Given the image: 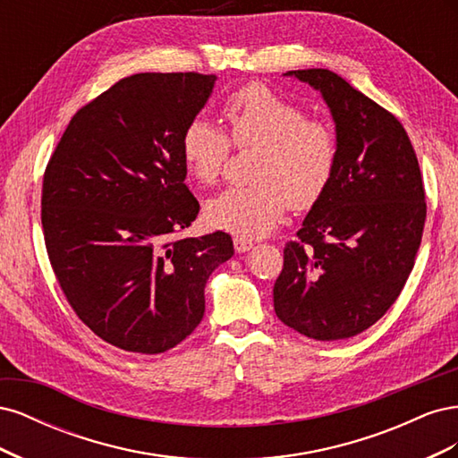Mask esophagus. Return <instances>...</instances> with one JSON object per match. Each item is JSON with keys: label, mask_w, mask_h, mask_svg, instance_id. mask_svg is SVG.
Segmentation results:
<instances>
[{"label": "esophagus", "mask_w": 458, "mask_h": 458, "mask_svg": "<svg viewBox=\"0 0 458 458\" xmlns=\"http://www.w3.org/2000/svg\"><path fill=\"white\" fill-rule=\"evenodd\" d=\"M233 242H234V250H237L239 254H242V252H246V250H250V248L254 246L252 241L242 239V237H234Z\"/></svg>", "instance_id": "34e87169"}]
</instances>
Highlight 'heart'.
<instances>
[{
	"instance_id": "1",
	"label": "heart",
	"mask_w": 458,
	"mask_h": 458,
	"mask_svg": "<svg viewBox=\"0 0 458 458\" xmlns=\"http://www.w3.org/2000/svg\"><path fill=\"white\" fill-rule=\"evenodd\" d=\"M229 140L256 148L252 185L231 187L206 204L208 224L237 237H263L281 224L288 206L308 210L325 192L335 172L338 141L327 122L306 118L303 110L266 86L237 89L224 103ZM210 122H189L182 135L187 172L200 185H214L224 172L231 143Z\"/></svg>"
}]
</instances>
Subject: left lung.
<instances>
[{
  "mask_svg": "<svg viewBox=\"0 0 458 458\" xmlns=\"http://www.w3.org/2000/svg\"><path fill=\"white\" fill-rule=\"evenodd\" d=\"M284 76L321 93L338 155L298 241L284 246L275 313L313 340L352 338L392 308L412 271L426 219L419 160L399 120L338 74Z\"/></svg>",
  "mask_w": 458,
  "mask_h": 458,
  "instance_id": "left-lung-1",
  "label": "left lung"
}]
</instances>
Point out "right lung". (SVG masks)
I'll use <instances>...</instances> for the list:
<instances>
[{"label":"right lung","mask_w":458,"mask_h":458,"mask_svg":"<svg viewBox=\"0 0 458 458\" xmlns=\"http://www.w3.org/2000/svg\"><path fill=\"white\" fill-rule=\"evenodd\" d=\"M216 74L143 72L80 108L55 148L41 225L76 315L120 350L155 355L204 317L210 275L234 254L231 234L165 242L200 210L185 185L182 135Z\"/></svg>","instance_id":"add662e5"}]
</instances>
